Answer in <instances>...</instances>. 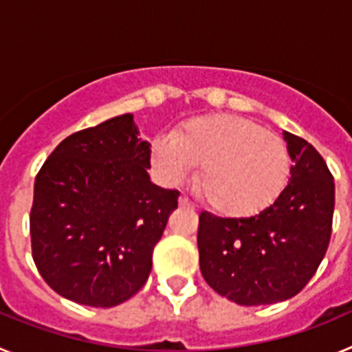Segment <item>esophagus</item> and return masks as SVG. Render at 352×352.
<instances>
[{"mask_svg": "<svg viewBox=\"0 0 352 352\" xmlns=\"http://www.w3.org/2000/svg\"><path fill=\"white\" fill-rule=\"evenodd\" d=\"M179 206L182 208H188V210H194V203L192 201H188L186 197H179Z\"/></svg>", "mask_w": 352, "mask_h": 352, "instance_id": "1", "label": "esophagus"}]
</instances>
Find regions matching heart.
Listing matches in <instances>:
<instances>
[{
    "label": "heart",
    "mask_w": 352,
    "mask_h": 352,
    "mask_svg": "<svg viewBox=\"0 0 352 352\" xmlns=\"http://www.w3.org/2000/svg\"><path fill=\"white\" fill-rule=\"evenodd\" d=\"M151 157L169 182L199 167L195 188L223 217L247 219L280 197L291 174L287 144L256 121L213 114L186 121L173 138L153 142Z\"/></svg>",
    "instance_id": "1"
}]
</instances>
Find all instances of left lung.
<instances>
[{"label": "left lung", "instance_id": "8db88e82", "mask_svg": "<svg viewBox=\"0 0 352 352\" xmlns=\"http://www.w3.org/2000/svg\"><path fill=\"white\" fill-rule=\"evenodd\" d=\"M291 178L275 203L248 219L199 214V266L220 296L245 307L296 296L317 272L331 238L333 176L316 148L284 132Z\"/></svg>", "mask_w": 352, "mask_h": 352}]
</instances>
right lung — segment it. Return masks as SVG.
Listing matches in <instances>:
<instances>
[{"label":"right lung","mask_w":352,"mask_h":352,"mask_svg":"<svg viewBox=\"0 0 352 352\" xmlns=\"http://www.w3.org/2000/svg\"><path fill=\"white\" fill-rule=\"evenodd\" d=\"M132 114L68 135L35 178L31 256L51 289L116 307L146 284L178 190L149 182L148 141Z\"/></svg>","instance_id":"add662e5"}]
</instances>
